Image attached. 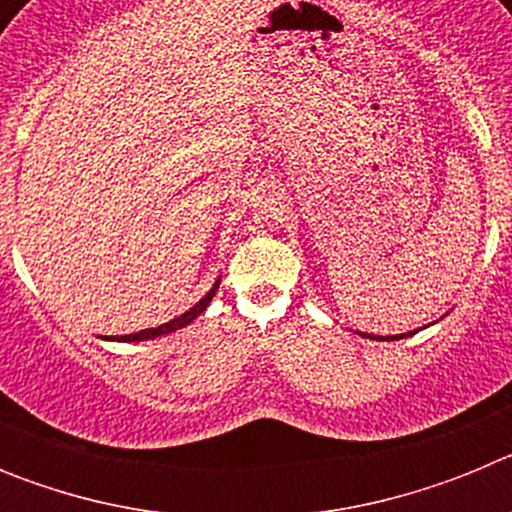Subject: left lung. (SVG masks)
Segmentation results:
<instances>
[{
	"mask_svg": "<svg viewBox=\"0 0 512 512\" xmlns=\"http://www.w3.org/2000/svg\"><path fill=\"white\" fill-rule=\"evenodd\" d=\"M361 336H366V333H361ZM413 336V333H405V336H387V341H400V338H408ZM366 338H374V336H366ZM379 341H384V338H379Z\"/></svg>",
	"mask_w": 512,
	"mask_h": 512,
	"instance_id": "obj_1",
	"label": "left lung"
}]
</instances>
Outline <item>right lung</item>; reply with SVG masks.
Returning <instances> with one entry per match:
<instances>
[{
    "label": "right lung",
    "instance_id": "add662e5",
    "mask_svg": "<svg viewBox=\"0 0 512 512\" xmlns=\"http://www.w3.org/2000/svg\"><path fill=\"white\" fill-rule=\"evenodd\" d=\"M217 284H220V282H217ZM217 284H215V287L210 289V292H207L205 297H202L200 302H197V305H194V307H189V310L184 312V315H179V318L169 320V323H164V325H158V328L138 330V333H130V336H120V338H115V341H148V338L164 336V333H174V330L184 328V325H189V323H192V320L197 318V315H200V312H205V307L210 305V300H212V297H215V292H217Z\"/></svg>",
    "mask_w": 512,
    "mask_h": 512
}]
</instances>
